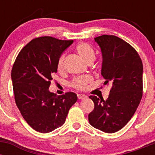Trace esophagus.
<instances>
[{
	"mask_svg": "<svg viewBox=\"0 0 155 155\" xmlns=\"http://www.w3.org/2000/svg\"><path fill=\"white\" fill-rule=\"evenodd\" d=\"M78 99H85V98H87V95L84 94H78Z\"/></svg>",
	"mask_w": 155,
	"mask_h": 155,
	"instance_id": "1",
	"label": "esophagus"
}]
</instances>
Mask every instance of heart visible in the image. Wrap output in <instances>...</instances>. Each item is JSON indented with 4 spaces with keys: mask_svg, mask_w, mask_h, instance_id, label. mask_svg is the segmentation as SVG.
I'll use <instances>...</instances> for the list:
<instances>
[{
    "mask_svg": "<svg viewBox=\"0 0 155 155\" xmlns=\"http://www.w3.org/2000/svg\"><path fill=\"white\" fill-rule=\"evenodd\" d=\"M76 50L79 55L84 59L86 62L89 63L91 61H94L95 59V53L94 50L85 42H81L79 43L76 47ZM64 60H65V55L62 54L59 57L58 62H57V69L59 71H61L64 70ZM91 78L89 76L78 77L75 78L72 82H71V86L74 87L76 89L78 90H84L87 88V84L91 81Z\"/></svg>",
    "mask_w": 155,
    "mask_h": 155,
    "instance_id": "1",
    "label": "heart"
}]
</instances>
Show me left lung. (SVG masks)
Masks as SVG:
<instances>
[{
	"mask_svg": "<svg viewBox=\"0 0 155 155\" xmlns=\"http://www.w3.org/2000/svg\"><path fill=\"white\" fill-rule=\"evenodd\" d=\"M102 54V75L113 83L109 98L90 95L94 104L88 120L93 127L105 133L117 132L134 116L143 95V64L136 50L116 35L94 38Z\"/></svg>",
	"mask_w": 155,
	"mask_h": 155,
	"instance_id": "8db88e82",
	"label": "left lung"
}]
</instances>
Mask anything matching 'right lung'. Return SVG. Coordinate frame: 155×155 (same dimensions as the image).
Returning <instances> with one entry per match:
<instances>
[{
	"mask_svg": "<svg viewBox=\"0 0 155 155\" xmlns=\"http://www.w3.org/2000/svg\"><path fill=\"white\" fill-rule=\"evenodd\" d=\"M73 40L38 37L21 49L12 70L15 101L27 124L38 132L61 127L78 100L74 92L57 95L49 91L57 62Z\"/></svg>",
	"mask_w": 155,
	"mask_h": 155,
	"instance_id": "obj_1",
	"label": "right lung"
}]
</instances>
